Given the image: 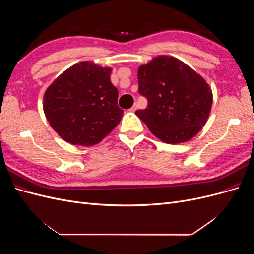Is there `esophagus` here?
<instances>
[{"label": "esophagus", "instance_id": "obj_1", "mask_svg": "<svg viewBox=\"0 0 254 254\" xmlns=\"http://www.w3.org/2000/svg\"><path fill=\"white\" fill-rule=\"evenodd\" d=\"M137 109V106H136V104H134L132 107H131V108H130L129 109V111H131V112H134L135 110Z\"/></svg>", "mask_w": 254, "mask_h": 254}]
</instances>
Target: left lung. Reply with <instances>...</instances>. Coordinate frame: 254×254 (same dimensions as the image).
<instances>
[{"label":"left lung","mask_w":254,"mask_h":254,"mask_svg":"<svg viewBox=\"0 0 254 254\" xmlns=\"http://www.w3.org/2000/svg\"><path fill=\"white\" fill-rule=\"evenodd\" d=\"M137 81L148 105L135 114L158 139L178 144L200 131L210 115L213 94L193 68L175 57L158 56L139 67Z\"/></svg>","instance_id":"obj_1"}]
</instances>
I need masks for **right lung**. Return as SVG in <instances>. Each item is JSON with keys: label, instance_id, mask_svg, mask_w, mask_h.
Listing matches in <instances>:
<instances>
[{"label": "right lung", "instance_id": "right-lung-1", "mask_svg": "<svg viewBox=\"0 0 254 254\" xmlns=\"http://www.w3.org/2000/svg\"><path fill=\"white\" fill-rule=\"evenodd\" d=\"M110 74V67L82 61L68 67L47 89L43 111L61 139L92 146L118 126L123 110Z\"/></svg>", "mask_w": 254, "mask_h": 254}]
</instances>
